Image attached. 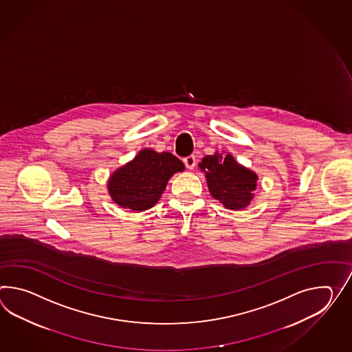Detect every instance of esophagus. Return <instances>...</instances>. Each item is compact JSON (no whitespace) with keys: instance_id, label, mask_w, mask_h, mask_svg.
Returning a JSON list of instances; mask_svg holds the SVG:
<instances>
[{"instance_id":"esophagus-1","label":"esophagus","mask_w":352,"mask_h":352,"mask_svg":"<svg viewBox=\"0 0 352 352\" xmlns=\"http://www.w3.org/2000/svg\"><path fill=\"white\" fill-rule=\"evenodd\" d=\"M183 162H184V165L187 166L188 169H195V155H189V157H186L183 159Z\"/></svg>"}]
</instances>
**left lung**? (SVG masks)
Listing matches in <instances>:
<instances>
[{
  "mask_svg": "<svg viewBox=\"0 0 352 352\" xmlns=\"http://www.w3.org/2000/svg\"><path fill=\"white\" fill-rule=\"evenodd\" d=\"M199 168L206 172L212 197L219 199L226 208L237 211L250 204L258 177L236 163L232 155H207L202 159Z\"/></svg>",
  "mask_w": 352,
  "mask_h": 352,
  "instance_id": "left-lung-1",
  "label": "left lung"
}]
</instances>
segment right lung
I'll return each instance as SVG.
<instances>
[{
	"label": "right lung",
	"instance_id": "add662e5",
	"mask_svg": "<svg viewBox=\"0 0 352 352\" xmlns=\"http://www.w3.org/2000/svg\"><path fill=\"white\" fill-rule=\"evenodd\" d=\"M184 164L170 153L144 148L109 178V192L115 204L133 211H145L157 204L174 173Z\"/></svg>",
	"mask_w": 352,
	"mask_h": 352
}]
</instances>
